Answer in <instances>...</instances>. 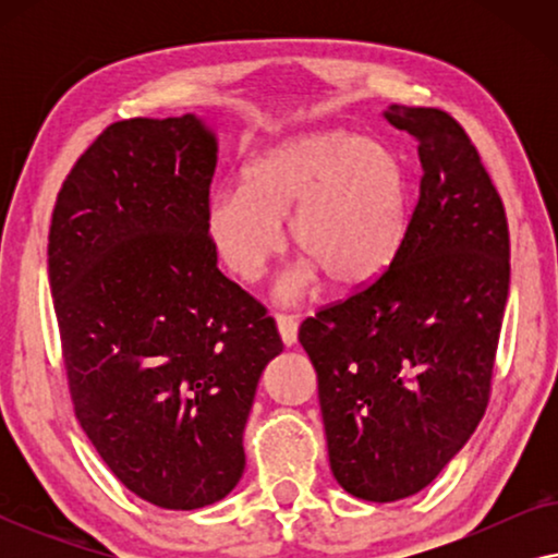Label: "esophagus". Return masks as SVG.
<instances>
[{
    "mask_svg": "<svg viewBox=\"0 0 558 558\" xmlns=\"http://www.w3.org/2000/svg\"><path fill=\"white\" fill-rule=\"evenodd\" d=\"M296 319L289 317V315H277V330L281 335V342H284L287 348H292L296 342Z\"/></svg>",
    "mask_w": 558,
    "mask_h": 558,
    "instance_id": "1",
    "label": "esophagus"
}]
</instances>
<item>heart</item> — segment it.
<instances>
[{
	"label": "heart",
	"mask_w": 558,
	"mask_h": 558,
	"mask_svg": "<svg viewBox=\"0 0 558 558\" xmlns=\"http://www.w3.org/2000/svg\"><path fill=\"white\" fill-rule=\"evenodd\" d=\"M304 258L281 277L279 300L294 302L319 271L338 287L378 277L399 251L409 220L401 159L384 144L348 132H312L258 151L241 187L205 205L203 228L218 262L254 284L284 251V228Z\"/></svg>",
	"instance_id": "heart-1"
}]
</instances>
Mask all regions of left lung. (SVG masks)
Instances as JSON below:
<instances>
[{"label": "left lung", "mask_w": 558, "mask_h": 558, "mask_svg": "<svg viewBox=\"0 0 558 558\" xmlns=\"http://www.w3.org/2000/svg\"><path fill=\"white\" fill-rule=\"evenodd\" d=\"M418 144V203L393 262L300 327L330 470L393 502L424 490L485 414L510 284L508 220L477 149L439 109L391 104Z\"/></svg>", "instance_id": "obj_1"}]
</instances>
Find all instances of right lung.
I'll return each instance as SVG.
<instances>
[{
	"instance_id": "add662e5",
	"label": "right lung",
	"mask_w": 558,
	"mask_h": 558,
	"mask_svg": "<svg viewBox=\"0 0 558 558\" xmlns=\"http://www.w3.org/2000/svg\"><path fill=\"white\" fill-rule=\"evenodd\" d=\"M218 136L185 113L111 124L60 187L48 271L75 418L134 495L223 500L258 378L284 345L203 228Z\"/></svg>"
}]
</instances>
